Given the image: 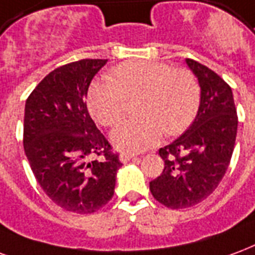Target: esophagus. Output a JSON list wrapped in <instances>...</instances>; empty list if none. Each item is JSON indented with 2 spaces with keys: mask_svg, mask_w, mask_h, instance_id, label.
Here are the masks:
<instances>
[{
  "mask_svg": "<svg viewBox=\"0 0 255 255\" xmlns=\"http://www.w3.org/2000/svg\"><path fill=\"white\" fill-rule=\"evenodd\" d=\"M134 157V155H131V153H128V152H122L120 156V160L122 161V163H128V161L130 160V159H133Z\"/></svg>",
  "mask_w": 255,
  "mask_h": 255,
  "instance_id": "34e87169",
  "label": "esophagus"
}]
</instances>
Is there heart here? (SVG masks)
<instances>
[{"label": "heart", "instance_id": "obj_1", "mask_svg": "<svg viewBox=\"0 0 255 255\" xmlns=\"http://www.w3.org/2000/svg\"><path fill=\"white\" fill-rule=\"evenodd\" d=\"M114 80H99L88 89V109L100 125L113 126L125 115L129 100H137L138 118L124 121L111 133L117 148L141 152L163 133L181 134L200 107V85L189 69H172L157 61H128L113 69Z\"/></svg>", "mask_w": 255, "mask_h": 255}]
</instances>
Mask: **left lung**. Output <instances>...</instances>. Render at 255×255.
<instances>
[{
  "label": "left lung",
  "mask_w": 255,
  "mask_h": 255,
  "mask_svg": "<svg viewBox=\"0 0 255 255\" xmlns=\"http://www.w3.org/2000/svg\"><path fill=\"white\" fill-rule=\"evenodd\" d=\"M186 62L201 87L198 113L181 137L159 149L164 168L149 182L156 201L171 209L196 205L215 191L230 166L238 130L231 87L205 65Z\"/></svg>",
  "instance_id": "left-lung-1"
}]
</instances>
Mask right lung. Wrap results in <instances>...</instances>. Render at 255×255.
Returning a JSON list of instances; mask_svg holds the SVG:
<instances>
[{
	"instance_id": "1",
	"label": "right lung",
	"mask_w": 255,
	"mask_h": 255,
	"mask_svg": "<svg viewBox=\"0 0 255 255\" xmlns=\"http://www.w3.org/2000/svg\"><path fill=\"white\" fill-rule=\"evenodd\" d=\"M107 59H80L50 72L25 102L23 144L36 181L65 211L94 213L114 196L122 166L87 109L85 96ZM102 155V161H89Z\"/></svg>"
}]
</instances>
